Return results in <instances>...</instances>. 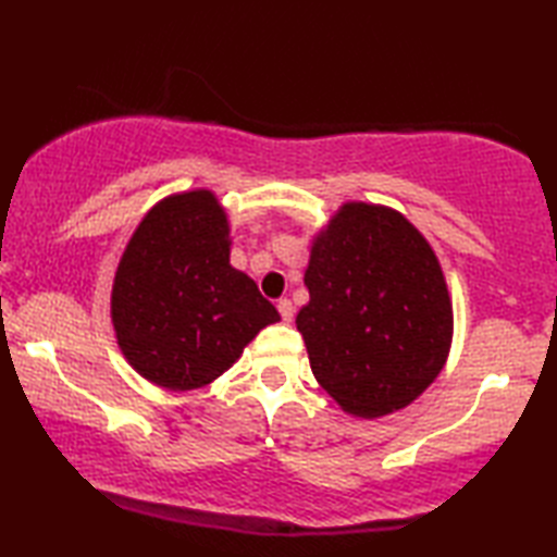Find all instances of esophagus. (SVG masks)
Listing matches in <instances>:
<instances>
[{
    "label": "esophagus",
    "mask_w": 557,
    "mask_h": 557,
    "mask_svg": "<svg viewBox=\"0 0 557 557\" xmlns=\"http://www.w3.org/2000/svg\"><path fill=\"white\" fill-rule=\"evenodd\" d=\"M278 314H281V320L283 322H290L293 320V312H295V308H293V302L288 300V298H283V300H278Z\"/></svg>",
    "instance_id": "34e87169"
}]
</instances>
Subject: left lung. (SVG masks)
Wrapping results in <instances>:
<instances>
[{
	"label": "left lung",
	"mask_w": 557,
	"mask_h": 557,
	"mask_svg": "<svg viewBox=\"0 0 557 557\" xmlns=\"http://www.w3.org/2000/svg\"><path fill=\"white\" fill-rule=\"evenodd\" d=\"M310 302L295 317L310 368L344 411L377 418L445 366L451 302L433 247L401 213L344 203L312 243Z\"/></svg>",
	"instance_id": "left-lung-1"
}]
</instances>
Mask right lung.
<instances>
[{"mask_svg": "<svg viewBox=\"0 0 557 557\" xmlns=\"http://www.w3.org/2000/svg\"><path fill=\"white\" fill-rule=\"evenodd\" d=\"M228 257V221L207 189L163 199L134 231L112 286V324L124 358L158 387H203L281 320Z\"/></svg>", "mask_w": 557, "mask_h": 557, "instance_id": "add662e5", "label": "right lung"}]
</instances>
